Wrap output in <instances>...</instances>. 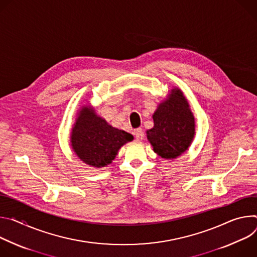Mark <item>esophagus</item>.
I'll return each instance as SVG.
<instances>
[{
	"mask_svg": "<svg viewBox=\"0 0 257 257\" xmlns=\"http://www.w3.org/2000/svg\"><path fill=\"white\" fill-rule=\"evenodd\" d=\"M134 135L136 137L137 140H143L144 137H145V134H144V131L142 128H137L134 131Z\"/></svg>",
	"mask_w": 257,
	"mask_h": 257,
	"instance_id": "esophagus-1",
	"label": "esophagus"
}]
</instances>
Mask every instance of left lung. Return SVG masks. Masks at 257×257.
I'll use <instances>...</instances> for the list:
<instances>
[{"mask_svg":"<svg viewBox=\"0 0 257 257\" xmlns=\"http://www.w3.org/2000/svg\"><path fill=\"white\" fill-rule=\"evenodd\" d=\"M154 126L147 131L153 150L165 159H175L190 147L195 118L183 92L174 88L153 114Z\"/></svg>","mask_w":257,"mask_h":257,"instance_id":"left-lung-1","label":"left lung"}]
</instances>
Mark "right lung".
Masks as SVG:
<instances>
[{
    "instance_id": "add662e5",
    "label": "right lung",
    "mask_w": 257,
    "mask_h": 257,
    "mask_svg": "<svg viewBox=\"0 0 257 257\" xmlns=\"http://www.w3.org/2000/svg\"><path fill=\"white\" fill-rule=\"evenodd\" d=\"M133 140L131 134L111 126L97 115L91 106L79 110L70 136L71 147L77 157L98 168L110 164L118 150Z\"/></svg>"
}]
</instances>
